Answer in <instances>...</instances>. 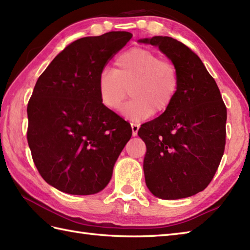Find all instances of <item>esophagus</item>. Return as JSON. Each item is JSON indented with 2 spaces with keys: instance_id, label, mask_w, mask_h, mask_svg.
<instances>
[{
  "instance_id": "34e87169",
  "label": "esophagus",
  "mask_w": 250,
  "mask_h": 250,
  "mask_svg": "<svg viewBox=\"0 0 250 250\" xmlns=\"http://www.w3.org/2000/svg\"><path fill=\"white\" fill-rule=\"evenodd\" d=\"M131 128H132V135L136 136L137 135V132H139V129H140V125H137V124H134V122H132Z\"/></svg>"
}]
</instances>
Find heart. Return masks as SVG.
<instances>
[{"label": "heart", "mask_w": 250, "mask_h": 250, "mask_svg": "<svg viewBox=\"0 0 250 250\" xmlns=\"http://www.w3.org/2000/svg\"><path fill=\"white\" fill-rule=\"evenodd\" d=\"M115 71L104 68L98 79L101 103L117 110L128 97L132 100L121 108L125 119L140 122L171 107L179 91L176 65L147 48L135 47L116 59Z\"/></svg>", "instance_id": "b5f03b06"}]
</instances>
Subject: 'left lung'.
I'll list each match as a JSON object with an SVG mask.
<instances>
[{
  "label": "left lung",
  "mask_w": 250,
  "mask_h": 250,
  "mask_svg": "<svg viewBox=\"0 0 250 250\" xmlns=\"http://www.w3.org/2000/svg\"><path fill=\"white\" fill-rule=\"evenodd\" d=\"M140 42L158 46L176 65L180 79L171 107L139 130L147 148L145 182L160 199L188 198L203 191L219 167L227 107L215 79L189 47L168 36Z\"/></svg>",
  "instance_id": "left-lung-1"
}]
</instances>
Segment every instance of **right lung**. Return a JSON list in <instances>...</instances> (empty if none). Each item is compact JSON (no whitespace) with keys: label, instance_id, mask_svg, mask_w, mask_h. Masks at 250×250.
Returning a JSON list of instances; mask_svg holds the SVG:
<instances>
[{"label":"right lung","instance_id":"1","mask_svg":"<svg viewBox=\"0 0 250 250\" xmlns=\"http://www.w3.org/2000/svg\"><path fill=\"white\" fill-rule=\"evenodd\" d=\"M132 39L113 31L67 45L37 79L28 103V144L37 171L62 192L103 190L131 139L130 125L101 103L98 79Z\"/></svg>","mask_w":250,"mask_h":250}]
</instances>
